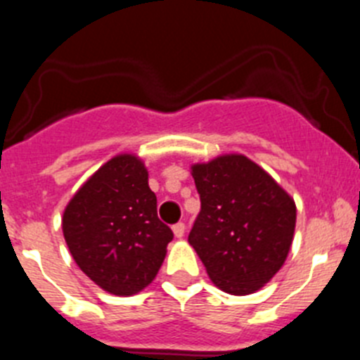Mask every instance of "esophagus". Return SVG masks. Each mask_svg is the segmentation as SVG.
<instances>
[{
  "mask_svg": "<svg viewBox=\"0 0 360 360\" xmlns=\"http://www.w3.org/2000/svg\"><path fill=\"white\" fill-rule=\"evenodd\" d=\"M173 234H174V238H178V240H180V238H184V234H186V225L184 224L173 225Z\"/></svg>",
  "mask_w": 360,
  "mask_h": 360,
  "instance_id": "esophagus-1",
  "label": "esophagus"
}]
</instances>
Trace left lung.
I'll use <instances>...</instances> for the list:
<instances>
[{
	"label": "left lung",
	"instance_id": "1",
	"mask_svg": "<svg viewBox=\"0 0 360 360\" xmlns=\"http://www.w3.org/2000/svg\"><path fill=\"white\" fill-rule=\"evenodd\" d=\"M202 211L189 245L219 290L249 295L279 272L295 231V202L241 153L191 165Z\"/></svg>",
	"mask_w": 360,
	"mask_h": 360
}]
</instances>
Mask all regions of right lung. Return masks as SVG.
<instances>
[{
    "instance_id": "1",
    "label": "right lung",
    "mask_w": 360,
    "mask_h": 360,
    "mask_svg": "<svg viewBox=\"0 0 360 360\" xmlns=\"http://www.w3.org/2000/svg\"><path fill=\"white\" fill-rule=\"evenodd\" d=\"M148 176L139 155L119 153L75 191L63 212L73 262L97 287L119 297L151 285L173 240L158 219Z\"/></svg>"
}]
</instances>
